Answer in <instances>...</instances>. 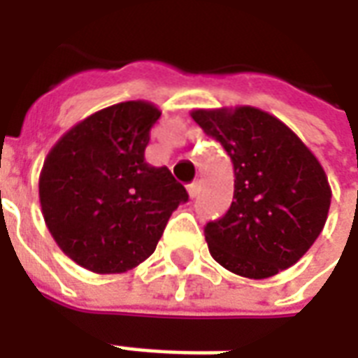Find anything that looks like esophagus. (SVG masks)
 <instances>
[{
  "instance_id": "obj_1",
  "label": "esophagus",
  "mask_w": 358,
  "mask_h": 358,
  "mask_svg": "<svg viewBox=\"0 0 358 358\" xmlns=\"http://www.w3.org/2000/svg\"><path fill=\"white\" fill-rule=\"evenodd\" d=\"M187 193H189L191 199H195V196L199 195V193H201V185H199V182L187 185Z\"/></svg>"
}]
</instances>
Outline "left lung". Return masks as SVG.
I'll use <instances>...</instances> for the list:
<instances>
[{"label":"left lung","mask_w":358,"mask_h":358,"mask_svg":"<svg viewBox=\"0 0 358 358\" xmlns=\"http://www.w3.org/2000/svg\"><path fill=\"white\" fill-rule=\"evenodd\" d=\"M189 115L234 163V201L224 217L204 229L213 260L255 280L297 264L331 206L333 191L320 159L282 120L252 106Z\"/></svg>","instance_id":"8db88e82"}]
</instances>
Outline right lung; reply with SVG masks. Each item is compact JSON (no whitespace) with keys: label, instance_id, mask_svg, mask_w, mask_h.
Returning a JSON list of instances; mask_svg holds the SVG:
<instances>
[{"label":"right lung","instance_id":"obj_1","mask_svg":"<svg viewBox=\"0 0 358 358\" xmlns=\"http://www.w3.org/2000/svg\"><path fill=\"white\" fill-rule=\"evenodd\" d=\"M159 108L129 100L89 115L48 152L38 176L42 217L59 249L98 275L126 273L156 250L187 191L145 162Z\"/></svg>","mask_w":358,"mask_h":358}]
</instances>
